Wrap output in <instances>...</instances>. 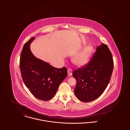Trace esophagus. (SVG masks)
I'll use <instances>...</instances> for the list:
<instances>
[{
    "instance_id": "34e87169",
    "label": "esophagus",
    "mask_w": 130,
    "mask_h": 130,
    "mask_svg": "<svg viewBox=\"0 0 130 130\" xmlns=\"http://www.w3.org/2000/svg\"><path fill=\"white\" fill-rule=\"evenodd\" d=\"M72 74H73V71L71 69H68V74L69 76H71L72 75Z\"/></svg>"
}]
</instances>
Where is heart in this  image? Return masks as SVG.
<instances>
[{"label":"heart","mask_w":130,"mask_h":130,"mask_svg":"<svg viewBox=\"0 0 130 130\" xmlns=\"http://www.w3.org/2000/svg\"><path fill=\"white\" fill-rule=\"evenodd\" d=\"M93 47L92 45L85 46L73 59V61L77 66L81 67L87 64L93 53Z\"/></svg>","instance_id":"heart-1"}]
</instances>
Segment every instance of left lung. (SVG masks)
Returning <instances> with one entry per match:
<instances>
[{"label":"left lung","mask_w":130,"mask_h":130,"mask_svg":"<svg viewBox=\"0 0 130 130\" xmlns=\"http://www.w3.org/2000/svg\"><path fill=\"white\" fill-rule=\"evenodd\" d=\"M91 60L73 73L76 81L75 95L84 102L93 101L99 98L107 87L113 69L111 52L102 43L98 46Z\"/></svg>","instance_id":"obj_1"}]
</instances>
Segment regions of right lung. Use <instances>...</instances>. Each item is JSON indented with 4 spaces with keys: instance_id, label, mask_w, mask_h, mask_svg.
<instances>
[{
    "instance_id": "add662e5",
    "label": "right lung",
    "mask_w": 130,
    "mask_h": 130,
    "mask_svg": "<svg viewBox=\"0 0 130 130\" xmlns=\"http://www.w3.org/2000/svg\"><path fill=\"white\" fill-rule=\"evenodd\" d=\"M35 38L29 39L21 53L19 66L23 81L31 93L37 99L48 101L52 99L60 83L67 77L66 67L56 68L34 56L30 44Z\"/></svg>"
}]
</instances>
